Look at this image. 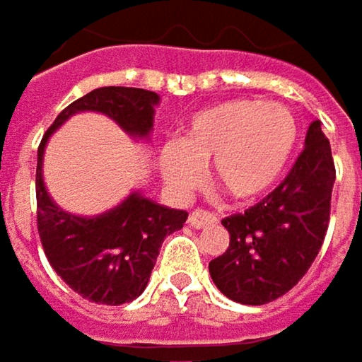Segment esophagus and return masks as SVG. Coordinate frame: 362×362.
I'll use <instances>...</instances> for the list:
<instances>
[{
    "mask_svg": "<svg viewBox=\"0 0 362 362\" xmlns=\"http://www.w3.org/2000/svg\"><path fill=\"white\" fill-rule=\"evenodd\" d=\"M189 226H194V228H202V226H208V224H214L216 222V216L214 214H210V212H206V210H195L189 214Z\"/></svg>",
    "mask_w": 362,
    "mask_h": 362,
    "instance_id": "34e87169",
    "label": "esophagus"
}]
</instances>
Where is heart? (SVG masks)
I'll return each mask as SVG.
<instances>
[{"label":"heart","mask_w":362,"mask_h":362,"mask_svg":"<svg viewBox=\"0 0 362 362\" xmlns=\"http://www.w3.org/2000/svg\"><path fill=\"white\" fill-rule=\"evenodd\" d=\"M298 142L291 109L262 98L226 100L195 113L183 138L163 146L158 165L175 194H187L212 163L220 187L249 202L270 194L282 179Z\"/></svg>","instance_id":"1"}]
</instances>
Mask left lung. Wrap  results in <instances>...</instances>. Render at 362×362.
<instances>
[{"label":"left lung","mask_w":362,"mask_h":362,"mask_svg":"<svg viewBox=\"0 0 362 362\" xmlns=\"http://www.w3.org/2000/svg\"><path fill=\"white\" fill-rule=\"evenodd\" d=\"M334 181L329 140L313 121L286 179L245 214L222 220L230 243L208 268L224 297L266 305L297 284L322 249Z\"/></svg>","instance_id":"left-lung-1"}]
</instances>
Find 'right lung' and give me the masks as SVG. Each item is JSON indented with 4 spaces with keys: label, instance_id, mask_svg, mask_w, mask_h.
Instances as JSON below:
<instances>
[{
    "label": "right lung",
    "instance_id": "1",
    "mask_svg": "<svg viewBox=\"0 0 362 362\" xmlns=\"http://www.w3.org/2000/svg\"><path fill=\"white\" fill-rule=\"evenodd\" d=\"M160 96L144 88L105 86L84 94L57 115L39 146L37 158V226L51 268L65 284L103 305H123L144 293L163 241L183 228L185 210L160 206L140 192L119 206L96 214L76 216L62 210L42 181V156L51 134L76 113L94 111L111 117L136 140H148L154 107Z\"/></svg>",
    "mask_w": 362,
    "mask_h": 362
}]
</instances>
